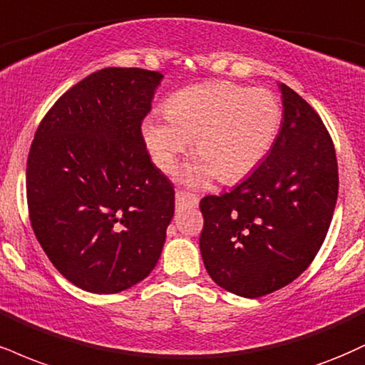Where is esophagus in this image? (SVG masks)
<instances>
[{
    "mask_svg": "<svg viewBox=\"0 0 365 365\" xmlns=\"http://www.w3.org/2000/svg\"><path fill=\"white\" fill-rule=\"evenodd\" d=\"M175 200H177V209L178 210L197 207V204H199V200H197L195 195L188 194V192H183V190L177 192V195H175Z\"/></svg>",
    "mask_w": 365,
    "mask_h": 365,
    "instance_id": "esophagus-1",
    "label": "esophagus"
}]
</instances>
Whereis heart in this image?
Here are the masks:
<instances>
[{
	"label": "heart",
	"mask_w": 365,
	"mask_h": 365,
	"mask_svg": "<svg viewBox=\"0 0 365 365\" xmlns=\"http://www.w3.org/2000/svg\"><path fill=\"white\" fill-rule=\"evenodd\" d=\"M282 125V107L272 91L231 81L187 86L168 98L165 117L149 115L143 138L155 165L173 171L194 140L200 158L185 182L202 185L217 175L232 183L245 178L269 155Z\"/></svg>",
	"instance_id": "heart-1"
}]
</instances>
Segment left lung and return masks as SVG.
I'll return each instance as SVG.
<instances>
[{
  "instance_id": "8db88e82",
  "label": "left lung",
  "mask_w": 365,
  "mask_h": 365,
  "mask_svg": "<svg viewBox=\"0 0 365 365\" xmlns=\"http://www.w3.org/2000/svg\"><path fill=\"white\" fill-rule=\"evenodd\" d=\"M284 118L274 146L250 177L200 200V253L217 285L262 297L314 260L338 197L333 140L314 108L280 83Z\"/></svg>"
}]
</instances>
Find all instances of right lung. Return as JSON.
<instances>
[{
	"label": "right lung",
	"mask_w": 365,
	"mask_h": 365,
	"mask_svg": "<svg viewBox=\"0 0 365 365\" xmlns=\"http://www.w3.org/2000/svg\"><path fill=\"white\" fill-rule=\"evenodd\" d=\"M163 74L105 68L61 96L27 161L30 222L52 265L83 291L115 294L160 260L175 190L140 124Z\"/></svg>",
	"instance_id": "obj_1"
}]
</instances>
